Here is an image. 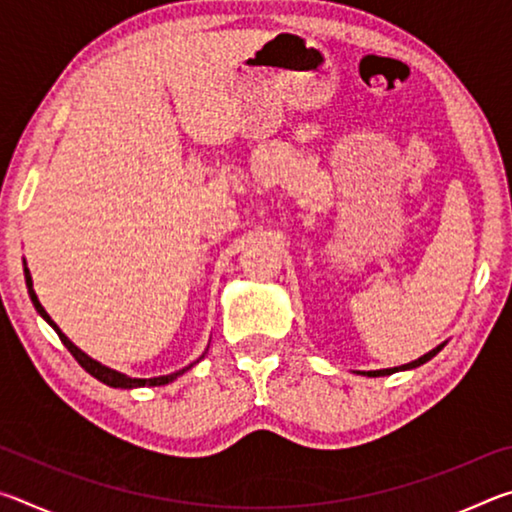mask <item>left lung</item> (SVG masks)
<instances>
[{
  "label": "left lung",
  "mask_w": 512,
  "mask_h": 512,
  "mask_svg": "<svg viewBox=\"0 0 512 512\" xmlns=\"http://www.w3.org/2000/svg\"><path fill=\"white\" fill-rule=\"evenodd\" d=\"M445 348V343L443 345H438V348H433L431 352H427L424 354V357H420V359H415V361H411V363H404V366H400V368H386V370H368V372H361V375H368V377H384V375H393V372H400V370H411V368H418V366H422V363H427L429 359H433L436 357V354Z\"/></svg>",
  "instance_id": "left-lung-1"
}]
</instances>
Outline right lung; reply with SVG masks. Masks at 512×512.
Masks as SVG:
<instances>
[{
	"instance_id": "right-lung-1",
	"label": "right lung",
	"mask_w": 512,
	"mask_h": 512,
	"mask_svg": "<svg viewBox=\"0 0 512 512\" xmlns=\"http://www.w3.org/2000/svg\"><path fill=\"white\" fill-rule=\"evenodd\" d=\"M24 277H27V289H29V296H31V302H33V307H36V311L38 314L47 320V323L56 329V334H58V339L63 341V345L65 348L72 352V357L81 363V368H85L90 372L92 377H97L99 381H103V384L106 386H112V388H140V386H164V384H169V381H173V379H178L180 375H183V372H187L189 368L194 366V363H189L187 368H183V370H178V372H171V375H164V377H151V379H135V377H128V375H124V372H117V370H112V368H108V366H101L99 361H94V359H90L88 354H85L83 350H79L76 348V345L67 339V336L60 332V327L54 323V320H51V316L47 314L45 311V307L40 305V300H38V296H36V291H33V282H31V273H29V268H27V264H24Z\"/></svg>"
}]
</instances>
